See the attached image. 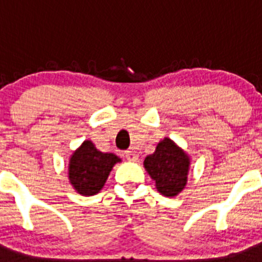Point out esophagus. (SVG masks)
I'll return each mask as SVG.
<instances>
[{
    "mask_svg": "<svg viewBox=\"0 0 262 262\" xmlns=\"http://www.w3.org/2000/svg\"><path fill=\"white\" fill-rule=\"evenodd\" d=\"M125 157L128 158L129 161H137L138 160V155H137L136 152H134V150H126L125 152Z\"/></svg>",
    "mask_w": 262,
    "mask_h": 262,
    "instance_id": "1",
    "label": "esophagus"
}]
</instances>
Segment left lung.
I'll use <instances>...</instances> for the list:
<instances>
[{"label":"left lung","instance_id":"obj_1","mask_svg":"<svg viewBox=\"0 0 262 262\" xmlns=\"http://www.w3.org/2000/svg\"><path fill=\"white\" fill-rule=\"evenodd\" d=\"M186 153L166 138L158 143L156 152L147 156L144 167L156 181L157 190L165 196H175L184 189L189 171Z\"/></svg>","mask_w":262,"mask_h":262}]
</instances>
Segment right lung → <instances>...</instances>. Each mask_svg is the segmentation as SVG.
Returning <instances> with one entry per match:
<instances>
[{
    "mask_svg": "<svg viewBox=\"0 0 262 262\" xmlns=\"http://www.w3.org/2000/svg\"><path fill=\"white\" fill-rule=\"evenodd\" d=\"M120 158L113 153H102L90 141L73 153L70 162V180L82 195H95L101 190L112 171Z\"/></svg>",
    "mask_w": 262,
    "mask_h": 262,
    "instance_id": "1",
    "label": "right lung"
}]
</instances>
